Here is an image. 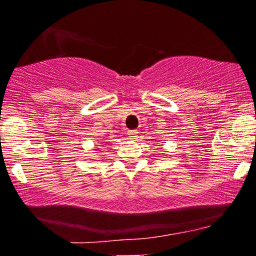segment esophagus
Here are the masks:
<instances>
[{
	"label": "esophagus",
	"instance_id": "1",
	"mask_svg": "<svg viewBox=\"0 0 256 256\" xmlns=\"http://www.w3.org/2000/svg\"><path fill=\"white\" fill-rule=\"evenodd\" d=\"M137 134H138V132L136 130H131V131L128 132V138H130V139H137Z\"/></svg>",
	"mask_w": 256,
	"mask_h": 256
}]
</instances>
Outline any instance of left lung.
<instances>
[{"instance_id": "left-lung-1", "label": "left lung", "mask_w": 256, "mask_h": 256, "mask_svg": "<svg viewBox=\"0 0 256 256\" xmlns=\"http://www.w3.org/2000/svg\"><path fill=\"white\" fill-rule=\"evenodd\" d=\"M152 140H153V139H152Z\"/></svg>"}]
</instances>
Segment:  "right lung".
I'll list each match as a JSON object with an SVG mask.
<instances>
[{"label":"right lung","mask_w":256,"mask_h":256,"mask_svg":"<svg viewBox=\"0 0 256 256\" xmlns=\"http://www.w3.org/2000/svg\"><path fill=\"white\" fill-rule=\"evenodd\" d=\"M96 150H98V148H96Z\"/></svg>","instance_id":"1"}]
</instances>
